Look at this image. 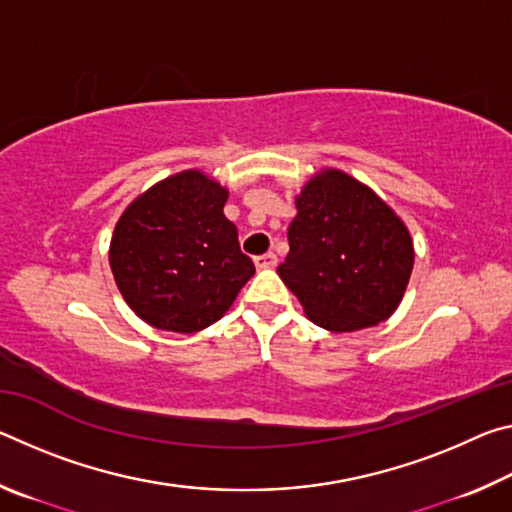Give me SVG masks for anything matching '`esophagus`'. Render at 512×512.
I'll use <instances>...</instances> for the list:
<instances>
[{
    "label": "esophagus",
    "mask_w": 512,
    "mask_h": 512,
    "mask_svg": "<svg viewBox=\"0 0 512 512\" xmlns=\"http://www.w3.org/2000/svg\"><path fill=\"white\" fill-rule=\"evenodd\" d=\"M277 264V255L275 253H264L255 257V266L257 268H273Z\"/></svg>",
    "instance_id": "obj_1"
}]
</instances>
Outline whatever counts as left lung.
Masks as SVG:
<instances>
[{
    "instance_id": "1",
    "label": "left lung",
    "mask_w": 512,
    "mask_h": 512,
    "mask_svg": "<svg viewBox=\"0 0 512 512\" xmlns=\"http://www.w3.org/2000/svg\"><path fill=\"white\" fill-rule=\"evenodd\" d=\"M296 205L289 255L277 273L311 323L341 334L391 316L413 268V241L400 216L334 169L311 178Z\"/></svg>"
}]
</instances>
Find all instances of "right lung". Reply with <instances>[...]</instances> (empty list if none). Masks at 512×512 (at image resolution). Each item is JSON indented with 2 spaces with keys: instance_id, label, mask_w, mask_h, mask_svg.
I'll list each match as a JSON object with an SVG mask.
<instances>
[{
  "instance_id": "1",
  "label": "right lung",
  "mask_w": 512,
  "mask_h": 512,
  "mask_svg": "<svg viewBox=\"0 0 512 512\" xmlns=\"http://www.w3.org/2000/svg\"><path fill=\"white\" fill-rule=\"evenodd\" d=\"M228 192L183 171L128 205L110 244L121 296L146 323L192 334L219 320L253 277L235 223L225 219Z\"/></svg>"
}]
</instances>
